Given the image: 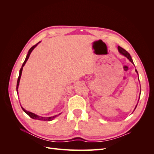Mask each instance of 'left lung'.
Returning <instances> with one entry per match:
<instances>
[{
  "label": "left lung",
  "mask_w": 154,
  "mask_h": 154,
  "mask_svg": "<svg viewBox=\"0 0 154 154\" xmlns=\"http://www.w3.org/2000/svg\"><path fill=\"white\" fill-rule=\"evenodd\" d=\"M118 51H119V53L121 54H122V55H123L124 57H125L126 58H128V60H129V61L130 62H132V63L133 64V65H134V62H133V60H132V57H131V56H130V54L127 52V51L126 50H125L123 48H121L120 46H118ZM136 72H137V74H138V72H137V70L136 69ZM138 78H139V77H138ZM140 94H141V91H140ZM140 94H139V97H140ZM138 101H139V100H138ZM137 103H138V102H137ZM137 104L136 105V107H135V109H134V111L135 110V109H136V107H137Z\"/></svg>",
  "instance_id": "left-lung-1"
}]
</instances>
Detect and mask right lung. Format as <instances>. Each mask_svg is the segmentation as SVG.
<instances>
[{
    "instance_id": "add662e5",
    "label": "right lung",
    "mask_w": 154,
    "mask_h": 154,
    "mask_svg": "<svg viewBox=\"0 0 154 154\" xmlns=\"http://www.w3.org/2000/svg\"><path fill=\"white\" fill-rule=\"evenodd\" d=\"M40 42H39L38 43H37L36 45L32 46V47L29 50L28 53H27V56H26V59H25V60H24V63H23V64H22V67H21V69H20V70L19 76H18V80H17V93H18V86H19V83H20V78H21V75H22V72L23 67H24V65L26 64V62L27 61V60H28V58H29V56H30L31 52L32 51V50H33V49L36 47L37 45H38ZM21 107H22V110H24V112H26L27 115H28L30 118H31L32 119H37V120H40V121H45V122H50V121H52V120H53L55 118H57V116H59L60 114H61V113H60L58 115H55V116H51V117H42V116L36 115V114H34V113L31 112H29V111H27V110H25L24 108H23L22 106H21Z\"/></svg>"
}]
</instances>
